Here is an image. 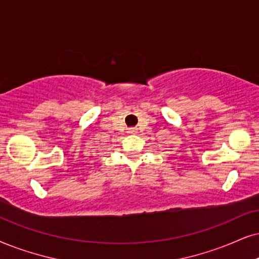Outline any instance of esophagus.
<instances>
[{
    "label": "esophagus",
    "mask_w": 259,
    "mask_h": 259,
    "mask_svg": "<svg viewBox=\"0 0 259 259\" xmlns=\"http://www.w3.org/2000/svg\"><path fill=\"white\" fill-rule=\"evenodd\" d=\"M127 133H129V134H136L137 129H136V127H130V129H127Z\"/></svg>",
    "instance_id": "1"
}]
</instances>
